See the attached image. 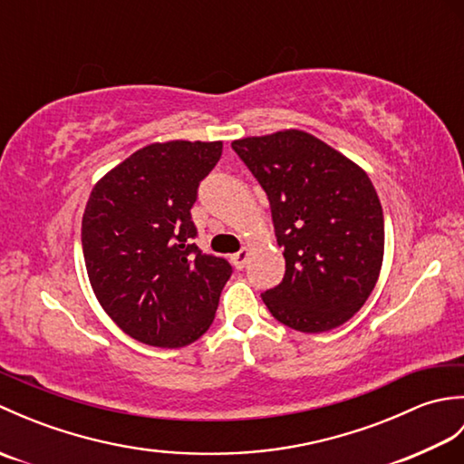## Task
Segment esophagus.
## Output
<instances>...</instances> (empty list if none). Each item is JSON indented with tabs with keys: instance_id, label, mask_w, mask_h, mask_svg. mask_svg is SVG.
Instances as JSON below:
<instances>
[{
	"instance_id": "1",
	"label": "esophagus",
	"mask_w": 464,
	"mask_h": 464,
	"mask_svg": "<svg viewBox=\"0 0 464 464\" xmlns=\"http://www.w3.org/2000/svg\"><path fill=\"white\" fill-rule=\"evenodd\" d=\"M247 259H249V249H241L239 253H235V255H231V263H233V267L235 269H243L245 265H247Z\"/></svg>"
}]
</instances>
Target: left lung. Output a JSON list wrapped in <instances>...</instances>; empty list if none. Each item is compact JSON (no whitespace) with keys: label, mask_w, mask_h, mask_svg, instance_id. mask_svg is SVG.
<instances>
[{"label":"left lung","mask_w":464,"mask_h":464,"mask_svg":"<svg viewBox=\"0 0 464 464\" xmlns=\"http://www.w3.org/2000/svg\"><path fill=\"white\" fill-rule=\"evenodd\" d=\"M231 147L267 193L285 277L261 297L279 323L324 333L347 323L377 285L384 219L357 163L311 133L285 130Z\"/></svg>","instance_id":"8db88e82"}]
</instances>
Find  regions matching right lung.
I'll use <instances>...</instances> for the list:
<instances>
[{"mask_svg": "<svg viewBox=\"0 0 464 464\" xmlns=\"http://www.w3.org/2000/svg\"><path fill=\"white\" fill-rule=\"evenodd\" d=\"M221 141L151 143L95 183L82 221L97 301L130 337L177 349L211 327L231 265L193 239L197 187Z\"/></svg>", "mask_w": 464, "mask_h": 464, "instance_id": "right-lung-1", "label": "right lung"}]
</instances>
